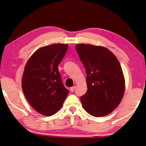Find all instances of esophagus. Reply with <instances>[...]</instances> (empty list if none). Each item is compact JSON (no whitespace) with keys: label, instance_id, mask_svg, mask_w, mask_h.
I'll use <instances>...</instances> for the list:
<instances>
[{"label":"esophagus","instance_id":"obj_1","mask_svg":"<svg viewBox=\"0 0 146 146\" xmlns=\"http://www.w3.org/2000/svg\"><path fill=\"white\" fill-rule=\"evenodd\" d=\"M75 89H76V86H73V87L70 88V91H71V92H73V91H75Z\"/></svg>","mask_w":146,"mask_h":146}]
</instances>
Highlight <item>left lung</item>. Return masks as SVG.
Segmentation results:
<instances>
[{"instance_id":"1","label":"left lung","mask_w":146,"mask_h":146,"mask_svg":"<svg viewBox=\"0 0 146 146\" xmlns=\"http://www.w3.org/2000/svg\"><path fill=\"white\" fill-rule=\"evenodd\" d=\"M76 49L87 74L88 91L80 97L84 109L95 117L110 114L119 105L125 91L120 62L104 47L80 44Z\"/></svg>"}]
</instances>
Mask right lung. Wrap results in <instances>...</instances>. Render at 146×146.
<instances>
[{
	"label": "right lung",
	"instance_id": "obj_1",
	"mask_svg": "<svg viewBox=\"0 0 146 146\" xmlns=\"http://www.w3.org/2000/svg\"><path fill=\"white\" fill-rule=\"evenodd\" d=\"M68 48L56 44L37 49L27 62L22 79L24 95L38 113L55 114L62 108L69 91L62 82L58 66Z\"/></svg>",
	"mask_w": 146,
	"mask_h": 146
}]
</instances>
